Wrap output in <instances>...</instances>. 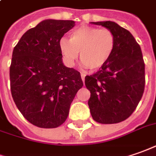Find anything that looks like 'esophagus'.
Wrapping results in <instances>:
<instances>
[{
	"label": "esophagus",
	"instance_id": "obj_1",
	"mask_svg": "<svg viewBox=\"0 0 156 156\" xmlns=\"http://www.w3.org/2000/svg\"><path fill=\"white\" fill-rule=\"evenodd\" d=\"M81 78H82L83 82H84V78H85V73H81Z\"/></svg>",
	"mask_w": 156,
	"mask_h": 156
}]
</instances>
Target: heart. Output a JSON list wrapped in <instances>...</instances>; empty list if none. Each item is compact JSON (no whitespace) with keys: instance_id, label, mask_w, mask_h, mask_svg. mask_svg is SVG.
<instances>
[{"instance_id":"heart-1","label":"heart","mask_w":156,"mask_h":156,"mask_svg":"<svg viewBox=\"0 0 156 156\" xmlns=\"http://www.w3.org/2000/svg\"><path fill=\"white\" fill-rule=\"evenodd\" d=\"M116 38L108 28L81 26L74 30L70 39L62 37L59 47L66 64L73 66L80 58L83 65L91 70L100 69L110 59L115 48Z\"/></svg>"}]
</instances>
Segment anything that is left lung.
<instances>
[{
	"instance_id": "1",
	"label": "left lung",
	"mask_w": 156,
	"mask_h": 156,
	"mask_svg": "<svg viewBox=\"0 0 156 156\" xmlns=\"http://www.w3.org/2000/svg\"><path fill=\"white\" fill-rule=\"evenodd\" d=\"M114 32L112 56L96 73L85 77L90 92L88 104L92 118L101 124H115L134 112L144 91L145 64L139 44L129 30L112 21L91 22Z\"/></svg>"
}]
</instances>
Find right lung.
I'll list each match as a JSON object with an SVG mask.
<instances>
[{"instance_id":"obj_1","label":"right lung","mask_w":156,"mask_h":156,"mask_svg":"<svg viewBox=\"0 0 156 156\" xmlns=\"http://www.w3.org/2000/svg\"><path fill=\"white\" fill-rule=\"evenodd\" d=\"M73 20H46L28 30L17 43L10 66V87L17 108L30 123L56 128L83 85L80 73L65 66L59 43Z\"/></svg>"}]
</instances>
